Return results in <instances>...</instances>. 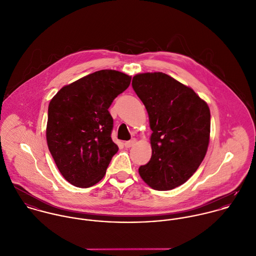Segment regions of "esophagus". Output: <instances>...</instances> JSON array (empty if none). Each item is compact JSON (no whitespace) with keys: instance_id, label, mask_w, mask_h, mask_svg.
Masks as SVG:
<instances>
[{"instance_id":"1","label":"esophagus","mask_w":256,"mask_h":256,"mask_svg":"<svg viewBox=\"0 0 256 256\" xmlns=\"http://www.w3.org/2000/svg\"><path fill=\"white\" fill-rule=\"evenodd\" d=\"M136 138H132V140H130V142H124V146H126V148H132V146L136 144Z\"/></svg>"}]
</instances>
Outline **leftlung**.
Segmentation results:
<instances>
[{"mask_svg":"<svg viewBox=\"0 0 256 256\" xmlns=\"http://www.w3.org/2000/svg\"><path fill=\"white\" fill-rule=\"evenodd\" d=\"M132 88L148 110L152 130V158L138 173L154 190H172L184 184L204 160L210 108L192 88L162 72L136 74Z\"/></svg>","mask_w":256,"mask_h":256,"instance_id":"1","label":"left lung"}]
</instances>
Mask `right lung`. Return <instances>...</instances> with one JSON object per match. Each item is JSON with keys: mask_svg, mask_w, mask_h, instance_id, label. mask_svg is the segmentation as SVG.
Here are the masks:
<instances>
[{"mask_svg": "<svg viewBox=\"0 0 256 256\" xmlns=\"http://www.w3.org/2000/svg\"><path fill=\"white\" fill-rule=\"evenodd\" d=\"M132 76L112 69L63 86L48 106L46 142L66 181L79 188L100 182L118 146L112 140L108 110L130 84Z\"/></svg>", "mask_w": 256, "mask_h": 256, "instance_id": "obj_1", "label": "right lung"}]
</instances>
